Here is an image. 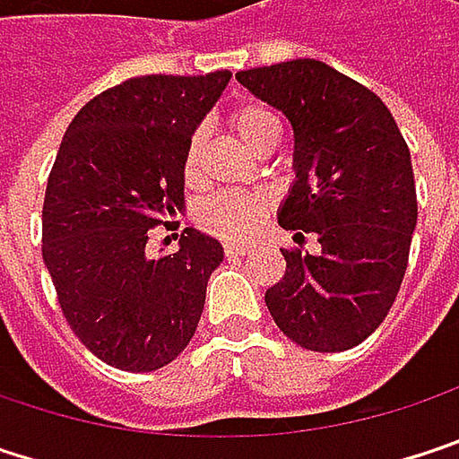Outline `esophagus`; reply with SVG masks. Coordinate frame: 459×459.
I'll use <instances>...</instances> for the list:
<instances>
[{
    "label": "esophagus",
    "mask_w": 459,
    "mask_h": 459,
    "mask_svg": "<svg viewBox=\"0 0 459 459\" xmlns=\"http://www.w3.org/2000/svg\"><path fill=\"white\" fill-rule=\"evenodd\" d=\"M247 249H249V247H247V244H238V241H229V244H226V255H229V257H238V255H244Z\"/></svg>",
    "instance_id": "obj_1"
}]
</instances>
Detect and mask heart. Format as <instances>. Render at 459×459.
I'll return each instance as SVG.
<instances>
[{
    "mask_svg": "<svg viewBox=\"0 0 459 459\" xmlns=\"http://www.w3.org/2000/svg\"><path fill=\"white\" fill-rule=\"evenodd\" d=\"M230 130L247 148H257L260 143L279 133L276 117L265 106L244 103L236 106L229 117ZM199 151H202V135L194 133L183 153V178L188 186L199 180ZM268 212V199L263 194H247V191H223L202 202L196 221L202 229L221 236V238H247L260 229L263 218Z\"/></svg>",
    "mask_w": 459,
    "mask_h": 459,
    "instance_id": "heart-1",
    "label": "heart"
}]
</instances>
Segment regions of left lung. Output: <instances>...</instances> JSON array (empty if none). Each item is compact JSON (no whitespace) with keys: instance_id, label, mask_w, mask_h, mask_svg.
<instances>
[{"instance_id":"obj_1","label":"left lung","mask_w":459,"mask_h":459,"mask_svg":"<svg viewBox=\"0 0 459 459\" xmlns=\"http://www.w3.org/2000/svg\"><path fill=\"white\" fill-rule=\"evenodd\" d=\"M236 79L281 111L295 135V183L279 226L321 244L319 255L281 249L287 271L265 306L298 345L348 351L388 316L407 271L417 226L410 148L372 90L321 60L249 68Z\"/></svg>"}]
</instances>
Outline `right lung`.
Wrapping results in <instances>:
<instances>
[{
    "label": "right lung",
    "instance_id": "obj_1",
    "mask_svg": "<svg viewBox=\"0 0 459 459\" xmlns=\"http://www.w3.org/2000/svg\"><path fill=\"white\" fill-rule=\"evenodd\" d=\"M230 71L135 76L95 95L57 148L42 257L74 334L125 372L167 367L191 342L223 244L196 229L151 257L148 233L186 207L183 153Z\"/></svg>",
    "mask_w": 459,
    "mask_h": 459
}]
</instances>
